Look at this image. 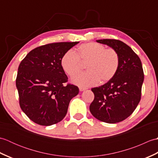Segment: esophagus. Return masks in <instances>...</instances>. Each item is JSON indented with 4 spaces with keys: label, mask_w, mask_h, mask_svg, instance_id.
I'll return each mask as SVG.
<instances>
[{
    "label": "esophagus",
    "mask_w": 158,
    "mask_h": 158,
    "mask_svg": "<svg viewBox=\"0 0 158 158\" xmlns=\"http://www.w3.org/2000/svg\"><path fill=\"white\" fill-rule=\"evenodd\" d=\"M86 89V88H82V87H79V91L80 92H83V91H84V90H85Z\"/></svg>",
    "instance_id": "obj_1"
}]
</instances>
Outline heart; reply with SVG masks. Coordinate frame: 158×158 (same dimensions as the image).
Instances as JSON below:
<instances>
[{
	"mask_svg": "<svg viewBox=\"0 0 158 158\" xmlns=\"http://www.w3.org/2000/svg\"><path fill=\"white\" fill-rule=\"evenodd\" d=\"M81 62H87L88 71L73 77L72 81L89 87L112 79L119 69V56L115 49H106L102 44L90 42L79 46L76 53L73 50L66 52L62 57L61 66L66 73L73 76L81 70Z\"/></svg>",
	"mask_w": 158,
	"mask_h": 158,
	"instance_id": "b5f03b06",
	"label": "heart"
}]
</instances>
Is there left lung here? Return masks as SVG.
<instances>
[{"instance_id": "8db88e82", "label": "left lung", "mask_w": 158, "mask_h": 158, "mask_svg": "<svg viewBox=\"0 0 158 158\" xmlns=\"http://www.w3.org/2000/svg\"><path fill=\"white\" fill-rule=\"evenodd\" d=\"M96 41L116 50L119 56V66L112 79L92 89L94 99L89 110L101 122L118 123L134 112L140 100L144 81L142 63L135 52L122 41L116 39Z\"/></svg>"}]
</instances>
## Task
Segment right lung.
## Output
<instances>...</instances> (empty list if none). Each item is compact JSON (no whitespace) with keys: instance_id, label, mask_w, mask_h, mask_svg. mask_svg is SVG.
Instances as JSON below:
<instances>
[{"instance_id":"right-lung-1","label":"right lung","mask_w":158,"mask_h":158,"mask_svg":"<svg viewBox=\"0 0 158 158\" xmlns=\"http://www.w3.org/2000/svg\"><path fill=\"white\" fill-rule=\"evenodd\" d=\"M79 42H60L38 47L30 52L18 67L16 87L19 105L32 122L52 126L66 115L78 87L64 85L68 77L61 66L64 53Z\"/></svg>"}]
</instances>
